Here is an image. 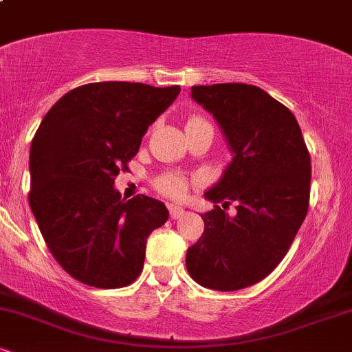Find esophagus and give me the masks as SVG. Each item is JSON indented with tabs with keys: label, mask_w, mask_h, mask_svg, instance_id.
Here are the masks:
<instances>
[{
	"label": "esophagus",
	"mask_w": 352,
	"mask_h": 352,
	"mask_svg": "<svg viewBox=\"0 0 352 352\" xmlns=\"http://www.w3.org/2000/svg\"><path fill=\"white\" fill-rule=\"evenodd\" d=\"M168 213H170V218L172 220H179L180 217L185 215V210L179 207V205H168Z\"/></svg>",
	"instance_id": "obj_1"
}]
</instances>
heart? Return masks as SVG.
<instances>
[{
    "mask_svg": "<svg viewBox=\"0 0 352 352\" xmlns=\"http://www.w3.org/2000/svg\"><path fill=\"white\" fill-rule=\"evenodd\" d=\"M208 124V120L201 116H192L187 120V127H192V125H204ZM193 179H188L184 173L179 172H165L162 175H159L153 182L155 188L159 190L160 193H164L165 197H170V199H182L187 193L188 185L192 184Z\"/></svg>",
    "mask_w": 352,
    "mask_h": 352,
    "instance_id": "heart-1",
    "label": "heart"
}]
</instances>
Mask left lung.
I'll use <instances>...</instances> for the list:
<instances>
[{
	"mask_svg": "<svg viewBox=\"0 0 352 352\" xmlns=\"http://www.w3.org/2000/svg\"><path fill=\"white\" fill-rule=\"evenodd\" d=\"M192 99L212 112L233 160L205 193L204 233L187 252L188 274L217 292L256 285L288 253L309 207L311 159L296 117L250 84L193 86ZM237 205V215L226 208Z\"/></svg>",
	"mask_w": 352,
	"mask_h": 352,
	"instance_id": "left-lung-1",
	"label": "left lung"
}]
</instances>
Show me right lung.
<instances>
[{
    "label": "right lung",
    "mask_w": 352,
    "mask_h": 352,
    "mask_svg": "<svg viewBox=\"0 0 352 352\" xmlns=\"http://www.w3.org/2000/svg\"><path fill=\"white\" fill-rule=\"evenodd\" d=\"M180 86L92 82L64 94L31 142L30 207L54 260L74 280L124 288L142 273L145 241L168 210L147 195L120 199L119 172Z\"/></svg>",
    "instance_id": "obj_1"
}]
</instances>
